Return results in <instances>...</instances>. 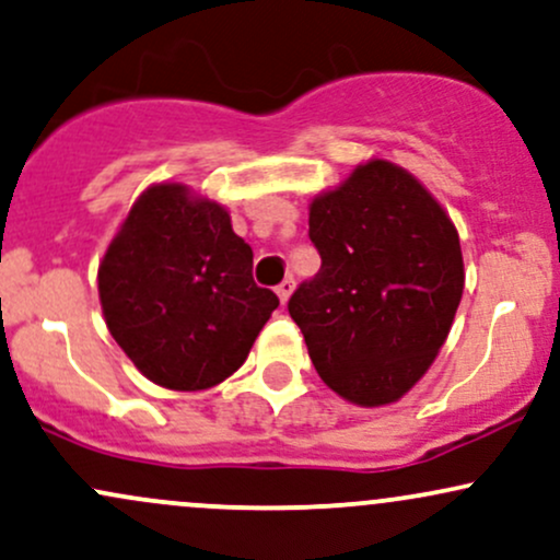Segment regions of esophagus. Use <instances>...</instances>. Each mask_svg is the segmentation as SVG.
<instances>
[{
  "label": "esophagus",
  "instance_id": "34e87169",
  "mask_svg": "<svg viewBox=\"0 0 560 560\" xmlns=\"http://www.w3.org/2000/svg\"><path fill=\"white\" fill-rule=\"evenodd\" d=\"M292 292H294V279H284L279 287H276V294H279L281 305H287V300L292 298Z\"/></svg>",
  "mask_w": 560,
  "mask_h": 560
}]
</instances>
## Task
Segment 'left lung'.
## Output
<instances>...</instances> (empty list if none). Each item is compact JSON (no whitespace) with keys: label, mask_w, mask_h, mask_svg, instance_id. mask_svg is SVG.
I'll return each instance as SVG.
<instances>
[{"label":"left lung","mask_w":560,"mask_h":560,"mask_svg":"<svg viewBox=\"0 0 560 560\" xmlns=\"http://www.w3.org/2000/svg\"><path fill=\"white\" fill-rule=\"evenodd\" d=\"M320 271L289 316L326 387L361 408L408 395L440 355L464 298L447 210L413 173L371 158L307 205Z\"/></svg>","instance_id":"left-lung-1"}]
</instances>
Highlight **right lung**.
Here are the masks:
<instances>
[{
    "mask_svg": "<svg viewBox=\"0 0 560 560\" xmlns=\"http://www.w3.org/2000/svg\"><path fill=\"white\" fill-rule=\"evenodd\" d=\"M107 329L152 384L199 392L247 361L279 298L253 281V249L215 199L182 182L133 199L96 271Z\"/></svg>",
    "mask_w": 560,
    "mask_h": 560,
    "instance_id": "obj_1",
    "label": "right lung"
}]
</instances>
